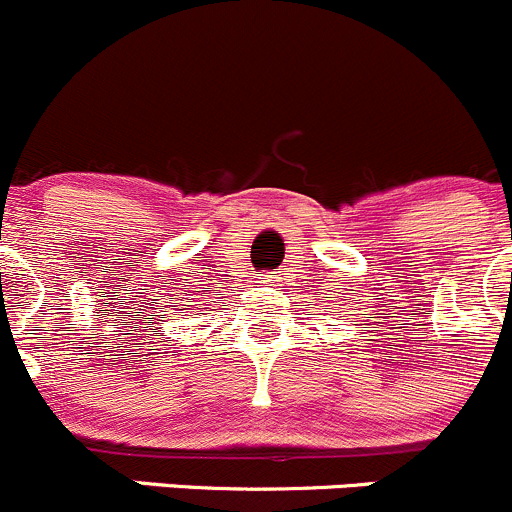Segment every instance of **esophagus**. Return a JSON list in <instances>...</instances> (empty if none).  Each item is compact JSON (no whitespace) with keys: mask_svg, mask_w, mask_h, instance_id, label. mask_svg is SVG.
<instances>
[{"mask_svg":"<svg viewBox=\"0 0 512 512\" xmlns=\"http://www.w3.org/2000/svg\"><path fill=\"white\" fill-rule=\"evenodd\" d=\"M267 278H270V275H267ZM265 283H270V280H265Z\"/></svg>","mask_w":512,"mask_h":512,"instance_id":"34e87169","label":"esophagus"}]
</instances>
